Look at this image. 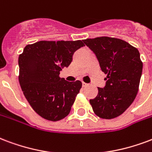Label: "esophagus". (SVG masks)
<instances>
[{
    "label": "esophagus",
    "instance_id": "1",
    "mask_svg": "<svg viewBox=\"0 0 152 152\" xmlns=\"http://www.w3.org/2000/svg\"><path fill=\"white\" fill-rule=\"evenodd\" d=\"M88 84H86V83H85V82H82V86L83 87H86V86H88Z\"/></svg>",
    "mask_w": 152,
    "mask_h": 152
}]
</instances>
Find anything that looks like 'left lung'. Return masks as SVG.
I'll return each instance as SVG.
<instances>
[{
    "instance_id": "1",
    "label": "left lung",
    "mask_w": 152,
    "mask_h": 152,
    "mask_svg": "<svg viewBox=\"0 0 152 152\" xmlns=\"http://www.w3.org/2000/svg\"><path fill=\"white\" fill-rule=\"evenodd\" d=\"M93 51L101 69L107 76L104 88L91 99L96 115L103 119L118 117L135 99L142 72L138 49L122 39L98 37L83 40Z\"/></svg>"
}]
</instances>
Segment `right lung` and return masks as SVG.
I'll use <instances>...</instances> for the list:
<instances>
[{
    "mask_svg": "<svg viewBox=\"0 0 152 152\" xmlns=\"http://www.w3.org/2000/svg\"><path fill=\"white\" fill-rule=\"evenodd\" d=\"M84 46L83 40L39 41L26 46L19 56L22 90L42 118L56 122L70 113L82 83L66 81L59 72L70 65L74 52Z\"/></svg>",
    "mask_w": 152,
    "mask_h": 152,
    "instance_id": "right-lung-1",
    "label": "right lung"
}]
</instances>
